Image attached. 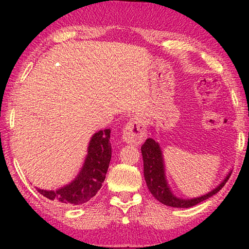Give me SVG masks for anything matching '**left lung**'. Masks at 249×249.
Returning <instances> with one entry per match:
<instances>
[{
    "instance_id": "obj_1",
    "label": "left lung",
    "mask_w": 249,
    "mask_h": 249,
    "mask_svg": "<svg viewBox=\"0 0 249 249\" xmlns=\"http://www.w3.org/2000/svg\"><path fill=\"white\" fill-rule=\"evenodd\" d=\"M109 137V128L95 130L88 145V153L78 175L60 188L53 190L36 188L37 191L49 200L57 199L62 203L71 204H81L94 196L102 187L111 161L112 147Z\"/></svg>"
}]
</instances>
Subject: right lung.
I'll return each instance as SVG.
<instances>
[{
	"label": "right lung",
	"mask_w": 249,
	"mask_h": 249,
	"mask_svg": "<svg viewBox=\"0 0 249 249\" xmlns=\"http://www.w3.org/2000/svg\"><path fill=\"white\" fill-rule=\"evenodd\" d=\"M142 160H144V177L150 193L161 203L172 206V208H191V206H195L220 191L229 179L226 178L217 188L205 196L190 200L178 199L172 195L169 187H168L161 149L154 138H148L142 144Z\"/></svg>",
	"instance_id": "right-lung-1"
}]
</instances>
